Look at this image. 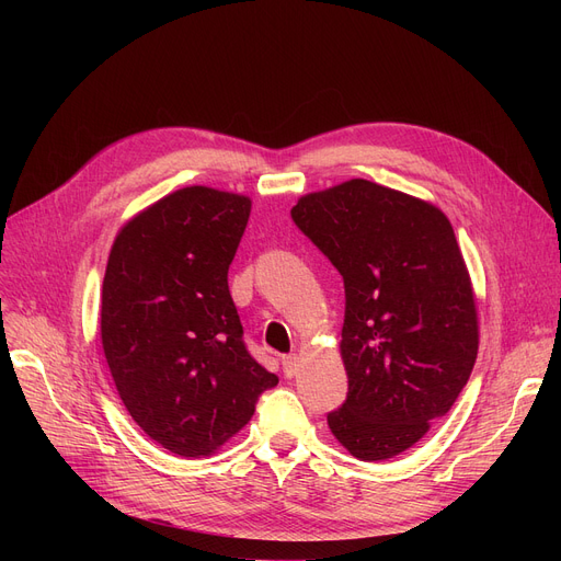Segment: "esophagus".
Instances as JSON below:
<instances>
[{
    "label": "esophagus",
    "instance_id": "obj_1",
    "mask_svg": "<svg viewBox=\"0 0 561 561\" xmlns=\"http://www.w3.org/2000/svg\"><path fill=\"white\" fill-rule=\"evenodd\" d=\"M282 370H284L286 377L298 375V370H300V359H298V355H286V357H282Z\"/></svg>",
    "mask_w": 561,
    "mask_h": 561
}]
</instances>
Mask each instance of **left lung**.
Wrapping results in <instances>:
<instances>
[{"mask_svg":"<svg viewBox=\"0 0 561 561\" xmlns=\"http://www.w3.org/2000/svg\"><path fill=\"white\" fill-rule=\"evenodd\" d=\"M343 277L347 398L328 414L362 461L391 459L446 416L478 359V309L438 206L368 180L302 195L290 209Z\"/></svg>","mask_w":561,"mask_h":561,"instance_id":"left-lung-1","label":"left lung"}]
</instances>
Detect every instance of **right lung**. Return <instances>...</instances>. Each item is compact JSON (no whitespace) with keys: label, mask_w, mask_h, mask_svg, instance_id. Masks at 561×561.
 I'll use <instances>...</instances> for the list:
<instances>
[{"label":"right lung","mask_w":561,"mask_h":561,"mask_svg":"<svg viewBox=\"0 0 561 561\" xmlns=\"http://www.w3.org/2000/svg\"><path fill=\"white\" fill-rule=\"evenodd\" d=\"M252 199L174 191L117 231L102 284L104 357L131 419L165 450L209 457L277 375L256 364L227 284Z\"/></svg>","instance_id":"add662e5"}]
</instances>
